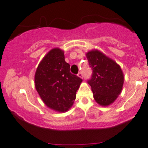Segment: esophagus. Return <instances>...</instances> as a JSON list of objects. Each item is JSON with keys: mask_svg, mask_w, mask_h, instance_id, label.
<instances>
[{"mask_svg": "<svg viewBox=\"0 0 148 148\" xmlns=\"http://www.w3.org/2000/svg\"><path fill=\"white\" fill-rule=\"evenodd\" d=\"M77 76H78L79 77H80V78H83V74H82V72H79V74H77Z\"/></svg>", "mask_w": 148, "mask_h": 148, "instance_id": "34e87169", "label": "esophagus"}]
</instances>
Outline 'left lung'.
Masks as SVG:
<instances>
[{
  "label": "left lung",
  "mask_w": 148,
  "mask_h": 148,
  "mask_svg": "<svg viewBox=\"0 0 148 148\" xmlns=\"http://www.w3.org/2000/svg\"><path fill=\"white\" fill-rule=\"evenodd\" d=\"M90 67L93 70L88 82L91 87L94 100L101 106L113 103L121 94L124 75L119 64L98 49L86 54Z\"/></svg>",
  "instance_id": "left-lung-1"
}]
</instances>
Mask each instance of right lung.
Instances as JSON below:
<instances>
[{
  "label": "right lung",
  "instance_id": "obj_1",
  "mask_svg": "<svg viewBox=\"0 0 148 148\" xmlns=\"http://www.w3.org/2000/svg\"><path fill=\"white\" fill-rule=\"evenodd\" d=\"M82 79L70 72L64 51L53 48L45 56L35 74V86L48 108L64 113L69 111L76 99Z\"/></svg>",
  "mask_w": 148,
  "mask_h": 148
}]
</instances>
